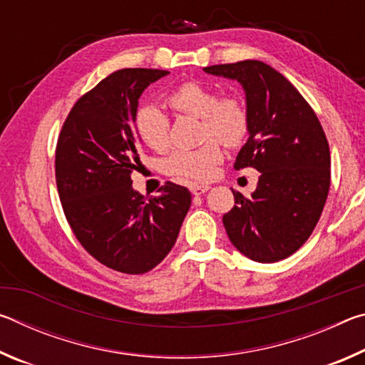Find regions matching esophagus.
Returning a JSON list of instances; mask_svg holds the SVG:
<instances>
[{
	"instance_id": "1",
	"label": "esophagus",
	"mask_w": 365,
	"mask_h": 365,
	"mask_svg": "<svg viewBox=\"0 0 365 365\" xmlns=\"http://www.w3.org/2000/svg\"><path fill=\"white\" fill-rule=\"evenodd\" d=\"M209 188H211V187H209V185H190V190H191V193L196 195V196H200V195H205Z\"/></svg>"
}]
</instances>
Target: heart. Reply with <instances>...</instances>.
Instances as JSON below:
<instances>
[{"label": "heart", "instance_id": "b5f03b06", "mask_svg": "<svg viewBox=\"0 0 365 365\" xmlns=\"http://www.w3.org/2000/svg\"><path fill=\"white\" fill-rule=\"evenodd\" d=\"M165 104L177 114L200 119V138L206 143L195 150H178L164 160L165 174L188 182H206L212 178L224 153L217 138L225 146H238L250 130V114L245 103L235 96L219 98L211 86L185 82L165 96ZM135 133L141 143L163 153L170 145V120L154 104H145L133 117Z\"/></svg>", "mask_w": 365, "mask_h": 365}]
</instances>
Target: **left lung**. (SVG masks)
<instances>
[{
    "label": "left lung",
    "mask_w": 365,
    "mask_h": 365,
    "mask_svg": "<svg viewBox=\"0 0 365 365\" xmlns=\"http://www.w3.org/2000/svg\"><path fill=\"white\" fill-rule=\"evenodd\" d=\"M243 86L250 137L233 168L261 172L251 197L233 190L224 214L232 245L256 262H277L311 237L330 188L329 141L316 113L280 72L261 61L205 67Z\"/></svg>",
    "instance_id": "8db88e82"
}]
</instances>
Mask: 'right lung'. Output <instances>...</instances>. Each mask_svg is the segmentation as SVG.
<instances>
[{
	"label": "right lung",
	"mask_w": 365,
	"mask_h": 365,
	"mask_svg": "<svg viewBox=\"0 0 365 365\" xmlns=\"http://www.w3.org/2000/svg\"><path fill=\"white\" fill-rule=\"evenodd\" d=\"M159 69H120L73 104L56 146V185L73 235L96 261L122 274L151 270L175 245L191 205L188 188L165 182L159 196L132 187L140 138L133 117Z\"/></svg>",
	"instance_id": "right-lung-1"
}]
</instances>
